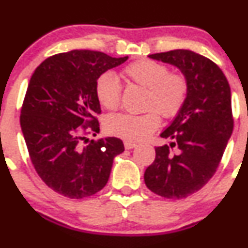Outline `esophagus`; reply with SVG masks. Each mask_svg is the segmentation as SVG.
<instances>
[{
	"label": "esophagus",
	"instance_id": "obj_1",
	"mask_svg": "<svg viewBox=\"0 0 248 248\" xmlns=\"http://www.w3.org/2000/svg\"><path fill=\"white\" fill-rule=\"evenodd\" d=\"M124 149H127V150L133 149V147H136V146H137L136 142H133V141H128V140H126V141H124Z\"/></svg>",
	"mask_w": 248,
	"mask_h": 248
}]
</instances>
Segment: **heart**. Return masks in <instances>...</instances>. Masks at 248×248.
I'll use <instances>...</instances> for the list:
<instances>
[{
  "mask_svg": "<svg viewBox=\"0 0 248 248\" xmlns=\"http://www.w3.org/2000/svg\"><path fill=\"white\" fill-rule=\"evenodd\" d=\"M121 74L129 82L145 87L144 108L140 115L116 114L107 119V131L112 136L139 141L151 136L163 119H175L188 97V80L181 72L170 71L167 64L142 59L127 64ZM96 96L102 107L116 110L121 103L122 87L114 73L106 72L96 80Z\"/></svg>",
  "mask_w": 248,
  "mask_h": 248,
  "instance_id": "obj_1",
  "label": "heart"
}]
</instances>
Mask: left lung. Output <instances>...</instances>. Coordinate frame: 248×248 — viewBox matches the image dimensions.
Listing matches in <instances>:
<instances>
[{
  "label": "left lung",
  "mask_w": 248,
  "mask_h": 248,
  "mask_svg": "<svg viewBox=\"0 0 248 248\" xmlns=\"http://www.w3.org/2000/svg\"><path fill=\"white\" fill-rule=\"evenodd\" d=\"M149 56L179 67L189 90L181 112L161 134L172 142L155 149L144 180L150 191L163 198L184 199L202 188L221 163L234 127L231 86L214 61L191 50Z\"/></svg>",
  "instance_id": "8db88e82"
}]
</instances>
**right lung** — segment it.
<instances>
[{
  "instance_id": "add662e5",
  "label": "right lung",
  "mask_w": 248,
  "mask_h": 248,
  "mask_svg": "<svg viewBox=\"0 0 248 248\" xmlns=\"http://www.w3.org/2000/svg\"><path fill=\"white\" fill-rule=\"evenodd\" d=\"M93 50H72L44 60L32 74L20 126L37 174L52 191L81 199L107 185L114 157L124 151L119 138L86 139L99 132L97 78L124 63Z\"/></svg>"
}]
</instances>
